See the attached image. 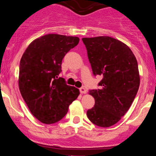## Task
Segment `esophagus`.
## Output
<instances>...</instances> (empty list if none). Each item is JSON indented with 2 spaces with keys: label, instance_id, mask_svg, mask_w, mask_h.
<instances>
[{
  "label": "esophagus",
  "instance_id": "esophagus-1",
  "mask_svg": "<svg viewBox=\"0 0 156 156\" xmlns=\"http://www.w3.org/2000/svg\"><path fill=\"white\" fill-rule=\"evenodd\" d=\"M80 91L81 94H86L87 89L85 87H82L80 88Z\"/></svg>",
  "mask_w": 156,
  "mask_h": 156
}]
</instances>
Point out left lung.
I'll return each instance as SVG.
<instances>
[{"mask_svg":"<svg viewBox=\"0 0 156 156\" xmlns=\"http://www.w3.org/2000/svg\"><path fill=\"white\" fill-rule=\"evenodd\" d=\"M93 74L102 79L89 90L95 100L87 112L90 122L109 127L119 122L133 103L140 85L137 59L129 47L110 37L82 38Z\"/></svg>","mask_w":156,"mask_h":156,"instance_id":"1","label":"left lung"}]
</instances>
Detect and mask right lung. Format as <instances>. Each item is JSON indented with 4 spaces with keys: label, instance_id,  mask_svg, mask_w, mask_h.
Returning <instances> with one entry per match:
<instances>
[{
    "label": "right lung",
    "instance_id": "1",
    "mask_svg": "<svg viewBox=\"0 0 156 156\" xmlns=\"http://www.w3.org/2000/svg\"><path fill=\"white\" fill-rule=\"evenodd\" d=\"M79 41L77 37L47 34L34 40L22 56L19 90L31 113L43 123L61 120L80 94L79 89L58 77L63 58Z\"/></svg>",
    "mask_w": 156,
    "mask_h": 156
}]
</instances>
